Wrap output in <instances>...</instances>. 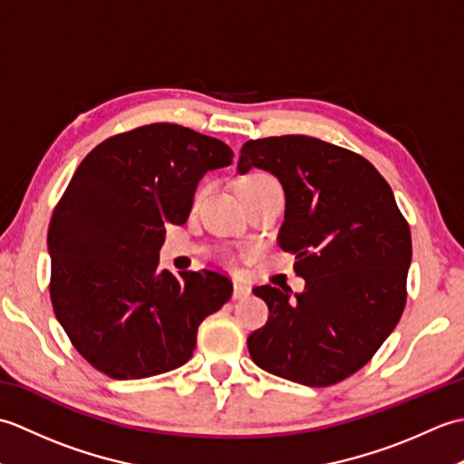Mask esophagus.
Wrapping results in <instances>:
<instances>
[{
  "label": "esophagus",
  "mask_w": 464,
  "mask_h": 464,
  "mask_svg": "<svg viewBox=\"0 0 464 464\" xmlns=\"http://www.w3.org/2000/svg\"><path fill=\"white\" fill-rule=\"evenodd\" d=\"M249 295H251V287L247 283H243V281L233 283V299H245V297H249Z\"/></svg>",
  "instance_id": "1"
}]
</instances>
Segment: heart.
I'll list each match as a JSON object with an SVG mask.
<instances>
[{
  "label": "heart",
  "mask_w": 464,
  "mask_h": 464,
  "mask_svg": "<svg viewBox=\"0 0 464 464\" xmlns=\"http://www.w3.org/2000/svg\"><path fill=\"white\" fill-rule=\"evenodd\" d=\"M267 181H273L271 177H267V175H261V173H253V175H249V177H245V179L239 183V193H241V191H247V189H251V187H257V185L267 183ZM203 195H205V185H201L199 189L195 191V195H193V203H195V205L199 203V201L203 199Z\"/></svg>",
  "instance_id": "b5f03b06"
}]
</instances>
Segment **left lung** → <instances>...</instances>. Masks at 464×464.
I'll return each instance as SVG.
<instances>
[{"label": "left lung", "instance_id": "obj_1", "mask_svg": "<svg viewBox=\"0 0 464 464\" xmlns=\"http://www.w3.org/2000/svg\"><path fill=\"white\" fill-rule=\"evenodd\" d=\"M253 167L283 185L279 245L297 259L304 291L253 289L269 321L249 334V354L277 377L329 387L367 364L397 327L412 257L409 223L364 157L317 137L251 140L237 169Z\"/></svg>", "mask_w": 464, "mask_h": 464}]
</instances>
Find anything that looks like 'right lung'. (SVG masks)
Listing matches in <instances>:
<instances>
[{
    "label": "right lung",
    "instance_id": "obj_1",
    "mask_svg": "<svg viewBox=\"0 0 464 464\" xmlns=\"http://www.w3.org/2000/svg\"><path fill=\"white\" fill-rule=\"evenodd\" d=\"M231 147L175 123L100 143L52 215L53 311L82 357L111 379H145L191 359L197 329L231 299L217 271H160L165 225H183L207 171Z\"/></svg>",
    "mask_w": 464,
    "mask_h": 464
}]
</instances>
